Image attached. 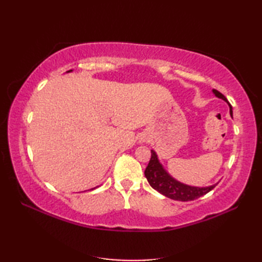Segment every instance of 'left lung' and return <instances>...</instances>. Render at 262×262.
<instances>
[{
	"instance_id": "left-lung-1",
	"label": "left lung",
	"mask_w": 262,
	"mask_h": 262,
	"mask_svg": "<svg viewBox=\"0 0 262 262\" xmlns=\"http://www.w3.org/2000/svg\"><path fill=\"white\" fill-rule=\"evenodd\" d=\"M213 92L215 93L216 97L227 101L226 98L220 91L213 90ZM230 113L232 116V108ZM144 173H145L146 179L153 189H155V190L159 191L160 193L164 194L165 197L174 200H180V202H190V200L197 199L204 196V194L208 193L211 189H214L216 186L214 185L206 188H198L183 185V183L176 181L173 178H171L164 171L162 165L160 164L157 154H155L154 151H151V159H149V162Z\"/></svg>"
}]
</instances>
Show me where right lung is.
I'll use <instances>...</instances> for the list:
<instances>
[{
    "label": "right lung",
    "instance_id": "obj_1",
    "mask_svg": "<svg viewBox=\"0 0 262 262\" xmlns=\"http://www.w3.org/2000/svg\"><path fill=\"white\" fill-rule=\"evenodd\" d=\"M69 72H71V71H69Z\"/></svg>",
    "mask_w": 262,
    "mask_h": 262
}]
</instances>
